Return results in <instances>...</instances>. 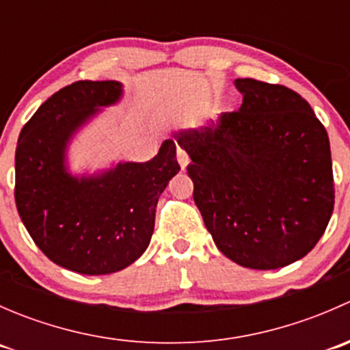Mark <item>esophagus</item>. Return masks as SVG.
<instances>
[{
    "label": "esophagus",
    "instance_id": "1",
    "mask_svg": "<svg viewBox=\"0 0 350 350\" xmlns=\"http://www.w3.org/2000/svg\"><path fill=\"white\" fill-rule=\"evenodd\" d=\"M178 162L181 164V167H186L189 162V157L188 154H186L185 149H181V147H178Z\"/></svg>",
    "mask_w": 350,
    "mask_h": 350
}]
</instances>
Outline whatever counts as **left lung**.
I'll use <instances>...</instances> for the list:
<instances>
[{"label":"left lung","mask_w":350,"mask_h":350,"mask_svg":"<svg viewBox=\"0 0 350 350\" xmlns=\"http://www.w3.org/2000/svg\"><path fill=\"white\" fill-rule=\"evenodd\" d=\"M237 111L176 139L191 157L193 198L221 254L250 269L305 257L334 211L325 126L296 91L235 79Z\"/></svg>","instance_id":"8db88e82"}]
</instances>
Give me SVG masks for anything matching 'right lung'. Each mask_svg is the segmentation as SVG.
I'll list each match as a JSON object with an SVG mask.
<instances>
[{
	"label": "right lung",
	"mask_w": 350,
	"mask_h": 350,
	"mask_svg": "<svg viewBox=\"0 0 350 350\" xmlns=\"http://www.w3.org/2000/svg\"><path fill=\"white\" fill-rule=\"evenodd\" d=\"M120 94L116 81L62 88L25 123L15 154V201L30 237L52 262L90 276L116 273L142 256L159 196L181 169L174 140H165L149 162H125L94 178L66 171L69 137Z\"/></svg>",
	"instance_id": "obj_1"
}]
</instances>
